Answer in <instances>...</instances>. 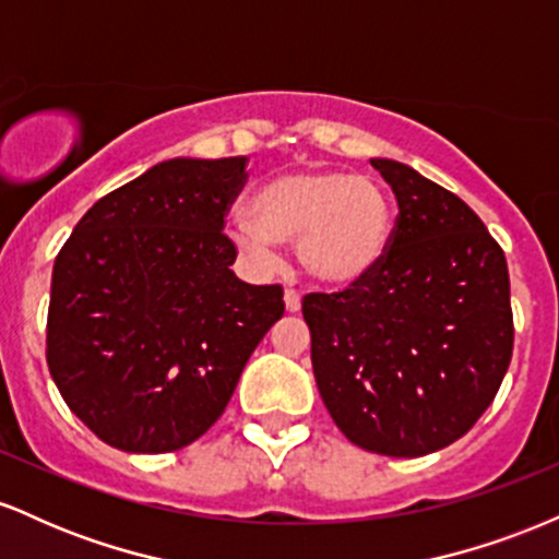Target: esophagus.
<instances>
[{
	"mask_svg": "<svg viewBox=\"0 0 559 559\" xmlns=\"http://www.w3.org/2000/svg\"><path fill=\"white\" fill-rule=\"evenodd\" d=\"M284 301H286V312H292V316L301 310V297H299V292H294V288H286Z\"/></svg>",
	"mask_w": 559,
	"mask_h": 559,
	"instance_id": "obj_1",
	"label": "esophagus"
}]
</instances>
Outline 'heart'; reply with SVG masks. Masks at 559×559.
<instances>
[{"label":"heart","instance_id":"1","mask_svg":"<svg viewBox=\"0 0 559 559\" xmlns=\"http://www.w3.org/2000/svg\"><path fill=\"white\" fill-rule=\"evenodd\" d=\"M394 230V207L383 186L346 170L281 173L249 199L228 236L258 265L275 258V243L297 241L299 267L320 286L360 284L381 265Z\"/></svg>","mask_w":559,"mask_h":559}]
</instances>
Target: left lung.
<instances>
[{
	"mask_svg": "<svg viewBox=\"0 0 559 559\" xmlns=\"http://www.w3.org/2000/svg\"><path fill=\"white\" fill-rule=\"evenodd\" d=\"M400 215L389 252L360 284L307 294L312 370L352 444L423 457L465 436L512 357L510 273L480 217L409 165L370 159Z\"/></svg>",
	"mask_w": 559,
	"mask_h": 559,
	"instance_id": "left-lung-1",
	"label": "left lung"
}]
</instances>
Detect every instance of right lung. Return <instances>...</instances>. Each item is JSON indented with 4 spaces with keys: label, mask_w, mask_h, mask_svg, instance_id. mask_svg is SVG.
Masks as SVG:
<instances>
[{
    "label": "right lung",
    "mask_w": 559,
    "mask_h": 559,
    "mask_svg": "<svg viewBox=\"0 0 559 559\" xmlns=\"http://www.w3.org/2000/svg\"><path fill=\"white\" fill-rule=\"evenodd\" d=\"M247 157L159 163L81 217L52 271L47 362L123 452H176L221 418L284 288L243 284L223 234Z\"/></svg>",
    "instance_id": "obj_1"
}]
</instances>
